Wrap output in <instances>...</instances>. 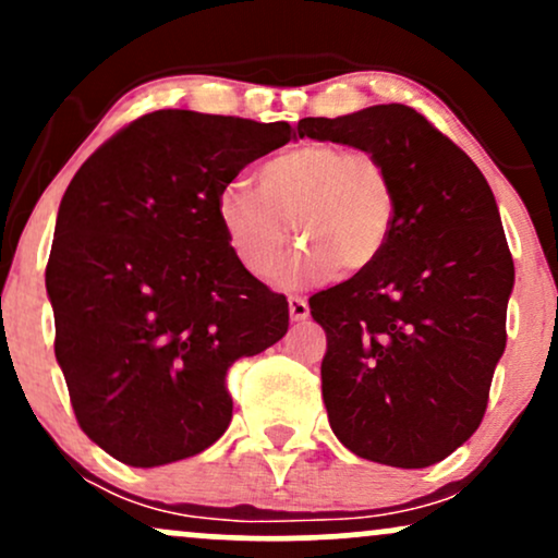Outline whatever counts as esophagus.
<instances>
[{
    "label": "esophagus",
    "mask_w": 558,
    "mask_h": 558,
    "mask_svg": "<svg viewBox=\"0 0 558 558\" xmlns=\"http://www.w3.org/2000/svg\"><path fill=\"white\" fill-rule=\"evenodd\" d=\"M288 312H291L293 323H301V319L310 317V304H306V299L291 296L288 299Z\"/></svg>",
    "instance_id": "esophagus-1"
}]
</instances>
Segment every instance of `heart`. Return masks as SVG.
<instances>
[{
  "instance_id": "heart-1",
  "label": "heart",
  "mask_w": 558,
  "mask_h": 558,
  "mask_svg": "<svg viewBox=\"0 0 558 558\" xmlns=\"http://www.w3.org/2000/svg\"><path fill=\"white\" fill-rule=\"evenodd\" d=\"M215 217L243 270L267 278L288 239L304 246L283 270L286 286L364 272L386 254L396 226V191L383 159L367 149L310 141L267 159L257 189L230 181L217 191Z\"/></svg>"
}]
</instances>
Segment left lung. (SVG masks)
I'll use <instances>...</instances> for the list:
<instances>
[{"label":"left lung","mask_w":558,"mask_h":558,"mask_svg":"<svg viewBox=\"0 0 558 558\" xmlns=\"http://www.w3.org/2000/svg\"><path fill=\"white\" fill-rule=\"evenodd\" d=\"M299 136L373 151L396 191L386 254L310 299L328 336L330 427L369 462L430 466L480 427L506 349L514 262L496 198L477 165L407 105L304 118Z\"/></svg>","instance_id":"8db88e82"}]
</instances>
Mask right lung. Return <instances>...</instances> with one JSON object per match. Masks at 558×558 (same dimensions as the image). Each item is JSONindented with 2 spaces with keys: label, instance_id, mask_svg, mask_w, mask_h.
<instances>
[{
  "label": "right lung",
  "instance_id": "obj_1",
  "mask_svg": "<svg viewBox=\"0 0 558 558\" xmlns=\"http://www.w3.org/2000/svg\"><path fill=\"white\" fill-rule=\"evenodd\" d=\"M288 123L157 110L99 146L57 213L47 293L81 430L118 462L209 448L233 417L226 375L278 343L288 301L243 270L215 198Z\"/></svg>",
  "mask_w": 558,
  "mask_h": 558
}]
</instances>
